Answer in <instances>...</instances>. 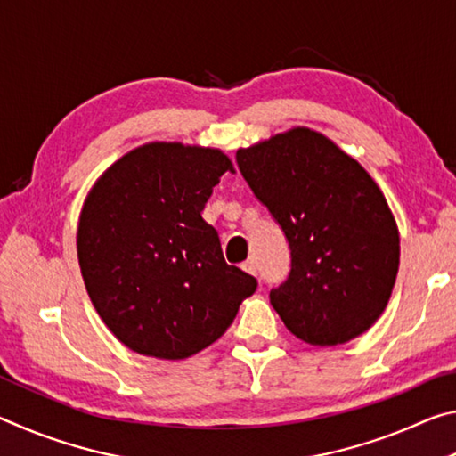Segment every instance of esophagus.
Returning <instances> with one entry per match:
<instances>
[{
    "mask_svg": "<svg viewBox=\"0 0 456 456\" xmlns=\"http://www.w3.org/2000/svg\"><path fill=\"white\" fill-rule=\"evenodd\" d=\"M241 267H243V272L251 273V275H257V264H256V259H247Z\"/></svg>",
    "mask_w": 456,
    "mask_h": 456,
    "instance_id": "esophagus-1",
    "label": "esophagus"
}]
</instances>
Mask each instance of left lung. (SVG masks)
Returning <instances> with one entry per match:
<instances>
[{
	"label": "left lung",
	"instance_id": "8db88e82",
	"mask_svg": "<svg viewBox=\"0 0 456 456\" xmlns=\"http://www.w3.org/2000/svg\"><path fill=\"white\" fill-rule=\"evenodd\" d=\"M237 165L289 241V277L269 293L285 328L312 346L372 328L395 288L400 235L366 168L307 126L239 149Z\"/></svg>",
	"mask_w": 456,
	"mask_h": 456
}]
</instances>
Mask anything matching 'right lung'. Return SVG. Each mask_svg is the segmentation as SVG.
<instances>
[{
  "label": "right lung",
  "mask_w": 456,
  "mask_h": 456,
  "mask_svg": "<svg viewBox=\"0 0 456 456\" xmlns=\"http://www.w3.org/2000/svg\"><path fill=\"white\" fill-rule=\"evenodd\" d=\"M223 173L211 146L149 142L100 175L84 200L76 247L106 328L136 354L184 360L225 334L257 280L223 257L200 217Z\"/></svg>",
  "instance_id": "1"
}]
</instances>
